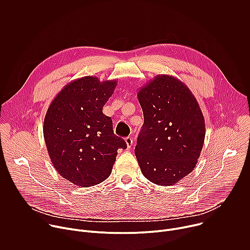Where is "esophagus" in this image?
Segmentation results:
<instances>
[{
	"instance_id": "esophagus-1",
	"label": "esophagus",
	"mask_w": 250,
	"mask_h": 250,
	"mask_svg": "<svg viewBox=\"0 0 250 250\" xmlns=\"http://www.w3.org/2000/svg\"><path fill=\"white\" fill-rule=\"evenodd\" d=\"M125 144H126V146H127V148H131V146H133V139H132V137L131 136H127V137H125Z\"/></svg>"
}]
</instances>
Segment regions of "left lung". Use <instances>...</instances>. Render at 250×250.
Returning <instances> with one entry per match:
<instances>
[{"instance_id":"left-lung-1","label":"left lung","mask_w":250,"mask_h":250,"mask_svg":"<svg viewBox=\"0 0 250 250\" xmlns=\"http://www.w3.org/2000/svg\"><path fill=\"white\" fill-rule=\"evenodd\" d=\"M145 123L135 156L141 173L160 186L179 183L200 157L205 120L190 89L170 75H157L137 94Z\"/></svg>"}]
</instances>
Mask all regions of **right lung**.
Here are the masks:
<instances>
[{
    "label": "right lung",
    "instance_id": "1",
    "mask_svg": "<svg viewBox=\"0 0 250 250\" xmlns=\"http://www.w3.org/2000/svg\"><path fill=\"white\" fill-rule=\"evenodd\" d=\"M118 81L101 82L85 76L68 83L51 102L43 123V136L56 171L80 187L102 183L108 178L118 149L125 141L113 130L103 106Z\"/></svg>",
    "mask_w": 250,
    "mask_h": 250
}]
</instances>
